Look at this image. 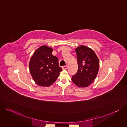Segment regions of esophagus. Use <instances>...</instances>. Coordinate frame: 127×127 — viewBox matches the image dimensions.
Here are the masks:
<instances>
[{
  "label": "esophagus",
  "instance_id": "34e87169",
  "mask_svg": "<svg viewBox=\"0 0 127 127\" xmlns=\"http://www.w3.org/2000/svg\"><path fill=\"white\" fill-rule=\"evenodd\" d=\"M68 68V66L67 65H65V66H63L62 67V69L63 70H65V69H67Z\"/></svg>",
  "mask_w": 127,
  "mask_h": 127
}]
</instances>
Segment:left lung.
<instances>
[{
  "mask_svg": "<svg viewBox=\"0 0 127 127\" xmlns=\"http://www.w3.org/2000/svg\"><path fill=\"white\" fill-rule=\"evenodd\" d=\"M78 63L77 73L72 76L73 82L79 87H86L96 78L99 69V60L95 52L85 46L75 49Z\"/></svg>",
  "mask_w": 127,
  "mask_h": 127,
  "instance_id": "obj_1",
  "label": "left lung"
}]
</instances>
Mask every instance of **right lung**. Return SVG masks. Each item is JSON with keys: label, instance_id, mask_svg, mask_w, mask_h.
Instances as JSON below:
<instances>
[{"label": "right lung", "instance_id": "obj_1", "mask_svg": "<svg viewBox=\"0 0 127 127\" xmlns=\"http://www.w3.org/2000/svg\"><path fill=\"white\" fill-rule=\"evenodd\" d=\"M53 49L44 45L36 50L29 63L32 79L39 86H49L58 78L60 72L58 59L52 55Z\"/></svg>", "mask_w": 127, "mask_h": 127}]
</instances>
